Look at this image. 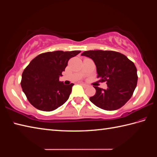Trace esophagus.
Returning a JSON list of instances; mask_svg holds the SVG:
<instances>
[{"instance_id":"obj_1","label":"esophagus","mask_w":157,"mask_h":157,"mask_svg":"<svg viewBox=\"0 0 157 157\" xmlns=\"http://www.w3.org/2000/svg\"><path fill=\"white\" fill-rule=\"evenodd\" d=\"M80 84H81L82 86H84V87H87V86H88L87 85H86V84H85V83H83V82H80Z\"/></svg>"}]
</instances>
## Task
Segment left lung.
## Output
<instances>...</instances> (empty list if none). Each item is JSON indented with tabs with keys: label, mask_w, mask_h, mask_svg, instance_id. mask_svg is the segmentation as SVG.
<instances>
[{
	"label": "left lung",
	"mask_w": 157,
	"mask_h": 157,
	"mask_svg": "<svg viewBox=\"0 0 157 157\" xmlns=\"http://www.w3.org/2000/svg\"><path fill=\"white\" fill-rule=\"evenodd\" d=\"M95 62L97 78L107 82V89L94 86L95 95L90 101L101 109L112 111L124 105L133 95L138 81L137 69L133 62L117 52L89 50L81 54Z\"/></svg>",
	"instance_id": "left-lung-1"
}]
</instances>
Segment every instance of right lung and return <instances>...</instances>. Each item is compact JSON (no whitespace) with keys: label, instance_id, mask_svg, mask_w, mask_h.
<instances>
[{"label":"right lung","instance_id":"right-lung-1","mask_svg":"<svg viewBox=\"0 0 157 157\" xmlns=\"http://www.w3.org/2000/svg\"><path fill=\"white\" fill-rule=\"evenodd\" d=\"M81 51L48 52L38 55L30 62L22 74L21 85L29 103L36 109L51 111L67 101L73 83L59 81L71 58Z\"/></svg>","mask_w":157,"mask_h":157}]
</instances>
